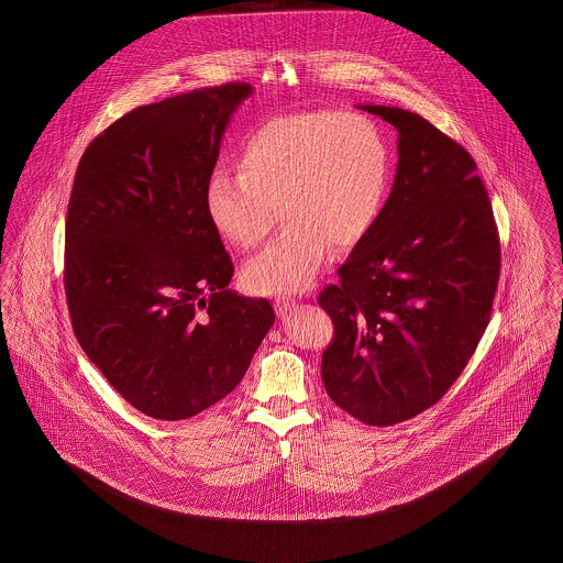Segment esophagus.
Masks as SVG:
<instances>
[{"label":"esophagus","instance_id":"34e87169","mask_svg":"<svg viewBox=\"0 0 563 563\" xmlns=\"http://www.w3.org/2000/svg\"><path fill=\"white\" fill-rule=\"evenodd\" d=\"M295 306V299L291 297H276L274 299V310L278 317H285L287 312H291V308Z\"/></svg>","mask_w":563,"mask_h":563}]
</instances>
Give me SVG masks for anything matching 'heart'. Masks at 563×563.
<instances>
[{"instance_id": "b5f03b06", "label": "heart", "mask_w": 563, "mask_h": 563, "mask_svg": "<svg viewBox=\"0 0 563 563\" xmlns=\"http://www.w3.org/2000/svg\"><path fill=\"white\" fill-rule=\"evenodd\" d=\"M236 170L209 177V219L230 244L253 251L280 209L285 230L241 278L251 294H294L319 276L331 246L346 253L372 234L390 186V150L367 115L297 111L244 134Z\"/></svg>"}]
</instances>
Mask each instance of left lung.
I'll return each instance as SVG.
<instances>
[{"label": "left lung", "mask_w": 563, "mask_h": 563, "mask_svg": "<svg viewBox=\"0 0 563 563\" xmlns=\"http://www.w3.org/2000/svg\"><path fill=\"white\" fill-rule=\"evenodd\" d=\"M399 131L393 191L372 234L322 287L329 399L369 427L427 411L482 342L500 276V236L473 156L399 108L365 106Z\"/></svg>", "instance_id": "8db88e82"}]
</instances>
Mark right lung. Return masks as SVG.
I'll use <instances>...</instances> for the list:
<instances>
[{
    "label": "right lung",
    "mask_w": 563,
    "mask_h": 563,
    "mask_svg": "<svg viewBox=\"0 0 563 563\" xmlns=\"http://www.w3.org/2000/svg\"><path fill=\"white\" fill-rule=\"evenodd\" d=\"M228 81L133 109L81 154L65 223V297L86 356L156 420L230 395L274 310L225 289L234 264L207 213L232 111Z\"/></svg>",
    "instance_id": "obj_1"
}]
</instances>
